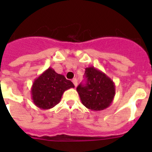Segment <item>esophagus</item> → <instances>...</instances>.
Listing matches in <instances>:
<instances>
[{
	"label": "esophagus",
	"instance_id": "1",
	"mask_svg": "<svg viewBox=\"0 0 152 152\" xmlns=\"http://www.w3.org/2000/svg\"><path fill=\"white\" fill-rule=\"evenodd\" d=\"M72 82H73V85H75V87H76V86L78 85V82H77V79H73V80H72Z\"/></svg>",
	"mask_w": 152,
	"mask_h": 152
}]
</instances>
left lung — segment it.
Listing matches in <instances>:
<instances>
[{
    "label": "left lung",
    "mask_w": 152,
    "mask_h": 152,
    "mask_svg": "<svg viewBox=\"0 0 152 152\" xmlns=\"http://www.w3.org/2000/svg\"><path fill=\"white\" fill-rule=\"evenodd\" d=\"M86 84L76 88L82 104L93 111H101L113 103L115 95L113 81L93 66L85 68Z\"/></svg>",
    "instance_id": "8db88e82"
}]
</instances>
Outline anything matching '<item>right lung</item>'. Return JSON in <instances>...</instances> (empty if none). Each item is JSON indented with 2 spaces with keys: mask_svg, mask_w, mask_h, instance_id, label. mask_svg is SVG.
<instances>
[{
  "mask_svg": "<svg viewBox=\"0 0 152 152\" xmlns=\"http://www.w3.org/2000/svg\"><path fill=\"white\" fill-rule=\"evenodd\" d=\"M74 85L51 67L34 79L31 89L33 103L42 110H49L59 103L65 90Z\"/></svg>",
  "mask_w": 152,
  "mask_h": 152,
  "instance_id": "1",
  "label": "right lung"
}]
</instances>
